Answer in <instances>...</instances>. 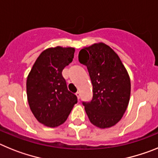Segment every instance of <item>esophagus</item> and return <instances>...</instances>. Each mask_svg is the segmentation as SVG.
Segmentation results:
<instances>
[{"label":"esophagus","mask_w":158,"mask_h":158,"mask_svg":"<svg viewBox=\"0 0 158 158\" xmlns=\"http://www.w3.org/2000/svg\"><path fill=\"white\" fill-rule=\"evenodd\" d=\"M76 96H77V98H78V99H79V98H80V93L79 92H76Z\"/></svg>","instance_id":"34e87169"}]
</instances>
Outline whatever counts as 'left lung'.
I'll use <instances>...</instances> for the list:
<instances>
[{
    "label": "left lung",
    "mask_w": 158,
    "mask_h": 158,
    "mask_svg": "<svg viewBox=\"0 0 158 158\" xmlns=\"http://www.w3.org/2000/svg\"><path fill=\"white\" fill-rule=\"evenodd\" d=\"M79 61L87 66L93 86V98L83 102L90 122L101 129L117 124L127 110L130 79L114 51L104 43L83 48Z\"/></svg>",
    "instance_id": "1"
}]
</instances>
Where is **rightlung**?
<instances>
[{"mask_svg":"<svg viewBox=\"0 0 158 158\" xmlns=\"http://www.w3.org/2000/svg\"><path fill=\"white\" fill-rule=\"evenodd\" d=\"M74 48L56 47L41 52L27 78L26 88L30 109L40 123L60 126L68 118L77 97L68 90L62 71L72 62Z\"/></svg>","mask_w":158,"mask_h":158,"instance_id":"1","label":"right lung"}]
</instances>
